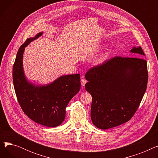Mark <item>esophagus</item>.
<instances>
[{"label": "esophagus", "mask_w": 158, "mask_h": 158, "mask_svg": "<svg viewBox=\"0 0 158 158\" xmlns=\"http://www.w3.org/2000/svg\"><path fill=\"white\" fill-rule=\"evenodd\" d=\"M81 85H82V86H85V85H86V83L87 82V81H86L85 79L82 78V79H81Z\"/></svg>", "instance_id": "obj_1"}]
</instances>
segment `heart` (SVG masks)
Returning a JSON list of instances; mask_svg holds the SVG:
<instances>
[{
  "label": "heart",
  "mask_w": 158,
  "mask_h": 158,
  "mask_svg": "<svg viewBox=\"0 0 158 158\" xmlns=\"http://www.w3.org/2000/svg\"><path fill=\"white\" fill-rule=\"evenodd\" d=\"M107 55V53H104V54H102L101 56L96 57L94 60V63L95 64H98L102 63L105 60Z\"/></svg>",
  "instance_id": "b5f03b06"
}]
</instances>
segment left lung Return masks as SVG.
<instances>
[{"label": "left lung", "instance_id": "1", "mask_svg": "<svg viewBox=\"0 0 158 158\" xmlns=\"http://www.w3.org/2000/svg\"><path fill=\"white\" fill-rule=\"evenodd\" d=\"M131 52L145 56L141 47ZM85 89L92 96L91 118L101 129L128 122L136 113L147 89V64L141 57L116 56L90 69Z\"/></svg>", "mask_w": 158, "mask_h": 158}]
</instances>
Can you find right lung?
I'll return each instance as SVG.
<instances>
[{
  "label": "right lung",
  "mask_w": 158,
  "mask_h": 158,
  "mask_svg": "<svg viewBox=\"0 0 158 158\" xmlns=\"http://www.w3.org/2000/svg\"><path fill=\"white\" fill-rule=\"evenodd\" d=\"M40 32L27 39L16 54L13 68L15 94L22 110L34 122L47 127H57L64 121L65 109L81 88L80 75H66L46 85H35L29 82L23 69V54L31 41L42 35Z\"/></svg>",
  "instance_id": "right-lung-1"
}]
</instances>
